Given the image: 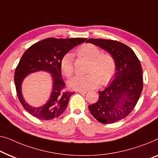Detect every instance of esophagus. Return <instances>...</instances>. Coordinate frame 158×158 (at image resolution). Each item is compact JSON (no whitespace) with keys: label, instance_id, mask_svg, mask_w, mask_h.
I'll return each instance as SVG.
<instances>
[{"label":"esophagus","instance_id":"34e87169","mask_svg":"<svg viewBox=\"0 0 158 158\" xmlns=\"http://www.w3.org/2000/svg\"><path fill=\"white\" fill-rule=\"evenodd\" d=\"M78 93H84V94H85V93L88 92L87 90H79L78 91H77Z\"/></svg>","mask_w":158,"mask_h":158}]
</instances>
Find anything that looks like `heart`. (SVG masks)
<instances>
[{"label":"heart","instance_id":"heart-1","mask_svg":"<svg viewBox=\"0 0 158 158\" xmlns=\"http://www.w3.org/2000/svg\"><path fill=\"white\" fill-rule=\"evenodd\" d=\"M77 53L90 60L88 72L85 75H76L68 81V85L75 90H87L97 87L100 82L102 85L108 83L115 73V62L108 53H102L101 50L95 45L87 43L77 49ZM63 73L67 77L73 74V55L65 54L60 60Z\"/></svg>","mask_w":158,"mask_h":158}]
</instances>
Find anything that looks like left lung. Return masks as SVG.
I'll return each mask as SVG.
<instances>
[{"label":"left lung","instance_id":"8db88e82","mask_svg":"<svg viewBox=\"0 0 158 158\" xmlns=\"http://www.w3.org/2000/svg\"><path fill=\"white\" fill-rule=\"evenodd\" d=\"M113 56L116 72L111 83L98 91L99 99L88 106L98 122L110 124L127 117L136 106L143 87V69L134 51L123 43L106 39H88Z\"/></svg>","mask_w":158,"mask_h":158}]
</instances>
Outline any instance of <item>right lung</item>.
<instances>
[{
	"label": "right lung",
	"instance_id": "obj_1",
	"mask_svg": "<svg viewBox=\"0 0 158 158\" xmlns=\"http://www.w3.org/2000/svg\"><path fill=\"white\" fill-rule=\"evenodd\" d=\"M87 38H46L31 45L23 55L15 72L14 81L18 99L26 111L43 120L58 118L67 108L70 98L74 93L64 90L65 83L61 74L60 60L63 56ZM51 74L52 88L46 104L39 107L29 105L22 93V84L28 74L36 72Z\"/></svg>",
	"mask_w": 158,
	"mask_h": 158
}]
</instances>
